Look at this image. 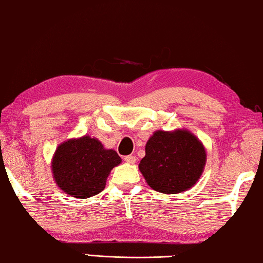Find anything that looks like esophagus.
<instances>
[{
  "mask_svg": "<svg viewBox=\"0 0 263 263\" xmlns=\"http://www.w3.org/2000/svg\"><path fill=\"white\" fill-rule=\"evenodd\" d=\"M124 160L126 161L127 164H135L137 159L135 156H126V157H124Z\"/></svg>",
  "mask_w": 263,
  "mask_h": 263,
  "instance_id": "obj_1",
  "label": "esophagus"
}]
</instances>
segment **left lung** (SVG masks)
<instances>
[{"mask_svg": "<svg viewBox=\"0 0 263 263\" xmlns=\"http://www.w3.org/2000/svg\"><path fill=\"white\" fill-rule=\"evenodd\" d=\"M139 170L154 191L176 194L191 189L206 164L205 147L190 131H157L148 139Z\"/></svg>", "mask_w": 263, "mask_h": 263, "instance_id": "8db88e82", "label": "left lung"}]
</instances>
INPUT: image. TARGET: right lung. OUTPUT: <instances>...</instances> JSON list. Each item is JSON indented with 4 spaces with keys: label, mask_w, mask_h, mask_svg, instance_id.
Returning a JSON list of instances; mask_svg holds the SVG:
<instances>
[{
    "label": "right lung",
    "mask_w": 263,
    "mask_h": 263,
    "mask_svg": "<svg viewBox=\"0 0 263 263\" xmlns=\"http://www.w3.org/2000/svg\"><path fill=\"white\" fill-rule=\"evenodd\" d=\"M120 161L114 149H105L101 141L85 136L61 144L51 167L62 191L74 198H89L105 189L107 176Z\"/></svg>",
    "instance_id": "add662e5"
}]
</instances>
